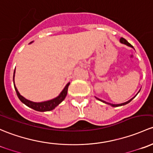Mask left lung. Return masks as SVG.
<instances>
[{
	"instance_id": "1",
	"label": "left lung",
	"mask_w": 153,
	"mask_h": 153,
	"mask_svg": "<svg viewBox=\"0 0 153 153\" xmlns=\"http://www.w3.org/2000/svg\"><path fill=\"white\" fill-rule=\"evenodd\" d=\"M120 42H122V43H124V44H125V45H128V46L133 47V45H132L131 44H130V43H129V42H127V40H125V39L123 38V37H122V38L120 39ZM139 91H138V92H139ZM134 97H133V98H134ZM97 100H100V101H101V102H104V103H106V104H108V105H111V106H113V107H119V106H122V105H127V104H128L129 102H131L132 100H133V99H131V100H129V101H127V102H124V103H122V104H119V105H113V104H110V103H108V102H105V101H103V100H100V99H98V98H97Z\"/></svg>"
}]
</instances>
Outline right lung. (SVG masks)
I'll use <instances>...</instances> for the list:
<instances>
[{"mask_svg": "<svg viewBox=\"0 0 153 153\" xmlns=\"http://www.w3.org/2000/svg\"><path fill=\"white\" fill-rule=\"evenodd\" d=\"M15 71H14V75H13V82H14V77H15ZM69 85L70 83H68L67 85H65V88L62 90V92L60 93L59 96L57 97H56L55 99H53V100H49V101H46V102H31V101L26 100L25 99L24 97H22L20 94H19L18 89H17L15 85V91L17 93V95H18L19 100L21 101L23 104L26 105V106L29 107V108H32V109L35 110L37 111H40V112H44V111H52L53 109H54L56 106H57L59 104H60L61 102H62L64 100H65L66 95H67L68 93V88Z\"/></svg>", "mask_w": 153, "mask_h": 153, "instance_id": "obj_1", "label": "right lung"}]
</instances>
